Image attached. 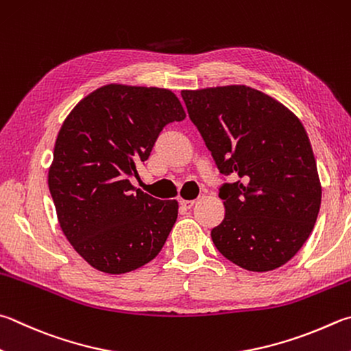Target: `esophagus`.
<instances>
[{
  "mask_svg": "<svg viewBox=\"0 0 351 351\" xmlns=\"http://www.w3.org/2000/svg\"><path fill=\"white\" fill-rule=\"evenodd\" d=\"M195 199H181L180 204L184 207V208H192L195 206Z\"/></svg>",
  "mask_w": 351,
  "mask_h": 351,
  "instance_id": "obj_1",
  "label": "esophagus"
}]
</instances>
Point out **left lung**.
Listing matches in <instances>:
<instances>
[{"mask_svg":"<svg viewBox=\"0 0 351 351\" xmlns=\"http://www.w3.org/2000/svg\"><path fill=\"white\" fill-rule=\"evenodd\" d=\"M189 117L224 184L226 215L212 230L222 256L248 271H270L313 232L322 187L307 132L275 98L247 86L182 90Z\"/></svg>","mask_w":351,"mask_h":351,"instance_id":"8db88e82","label":"left lung"}]
</instances>
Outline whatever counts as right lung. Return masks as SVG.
Listing matches in <instances>:
<instances>
[{
  "mask_svg": "<svg viewBox=\"0 0 351 351\" xmlns=\"http://www.w3.org/2000/svg\"><path fill=\"white\" fill-rule=\"evenodd\" d=\"M186 112L169 88L107 84L82 98L62 123L49 190L62 233L93 269L121 275L161 252L178 201L132 186L159 133Z\"/></svg>",
  "mask_w": 351,
  "mask_h": 351,
  "instance_id": "obj_1",
  "label": "right lung"
}]
</instances>
